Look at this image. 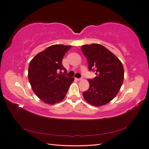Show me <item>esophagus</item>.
Instances as JSON below:
<instances>
[{
  "label": "esophagus",
  "mask_w": 149,
  "mask_h": 149,
  "mask_svg": "<svg viewBox=\"0 0 149 149\" xmlns=\"http://www.w3.org/2000/svg\"><path fill=\"white\" fill-rule=\"evenodd\" d=\"M82 79V78H76V80H78V81H80V80H81Z\"/></svg>",
  "instance_id": "esophagus-1"
}]
</instances>
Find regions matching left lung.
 I'll return each instance as SVG.
<instances>
[{"mask_svg":"<svg viewBox=\"0 0 149 149\" xmlns=\"http://www.w3.org/2000/svg\"><path fill=\"white\" fill-rule=\"evenodd\" d=\"M88 60L89 70H96L93 79L88 80L89 88L83 92L87 102L101 106L113 100L124 80V68L119 58L100 44L84 45L81 47Z\"/></svg>","mask_w":149,"mask_h":149,"instance_id":"left-lung-1","label":"left lung"}]
</instances>
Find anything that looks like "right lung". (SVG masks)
Masks as SVG:
<instances>
[{
    "mask_svg": "<svg viewBox=\"0 0 149 149\" xmlns=\"http://www.w3.org/2000/svg\"><path fill=\"white\" fill-rule=\"evenodd\" d=\"M71 48V45H53L35 56L29 67V82L34 93L43 102L54 104L61 102L68 91L74 78L67 77L62 65V59Z\"/></svg>",
    "mask_w": 149,
    "mask_h": 149,
    "instance_id": "obj_1",
    "label": "right lung"
}]
</instances>
